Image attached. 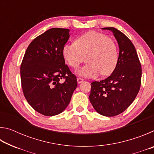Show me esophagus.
I'll return each instance as SVG.
<instances>
[{
	"label": "esophagus",
	"mask_w": 154,
	"mask_h": 154,
	"mask_svg": "<svg viewBox=\"0 0 154 154\" xmlns=\"http://www.w3.org/2000/svg\"><path fill=\"white\" fill-rule=\"evenodd\" d=\"M77 83H82L83 82V79H82V78H81V77H78L77 79Z\"/></svg>",
	"instance_id": "esophagus-1"
}]
</instances>
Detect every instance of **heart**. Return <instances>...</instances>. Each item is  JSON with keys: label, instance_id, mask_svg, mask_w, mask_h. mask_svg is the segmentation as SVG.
Masks as SVG:
<instances>
[{"label": "heart", "instance_id": "heart-1", "mask_svg": "<svg viewBox=\"0 0 154 154\" xmlns=\"http://www.w3.org/2000/svg\"><path fill=\"white\" fill-rule=\"evenodd\" d=\"M62 56L67 64L77 69L85 60L88 63L77 73L84 77H95L111 74L118 62V49L113 39L103 33L90 31L75 39V43L66 44Z\"/></svg>", "mask_w": 154, "mask_h": 154}]
</instances>
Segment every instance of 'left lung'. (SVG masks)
Masks as SVG:
<instances>
[{"mask_svg":"<svg viewBox=\"0 0 154 154\" xmlns=\"http://www.w3.org/2000/svg\"><path fill=\"white\" fill-rule=\"evenodd\" d=\"M102 29L111 31L118 41V62L110 76L91 83L89 98L97 113L113 117L126 110L137 96L141 83V65L134 45L124 33L113 27Z\"/></svg>","mask_w":154,"mask_h":154,"instance_id":"8db88e82","label":"left lung"}]
</instances>
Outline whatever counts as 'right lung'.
<instances>
[{
  "label": "right lung",
  "instance_id": "obj_1",
  "mask_svg": "<svg viewBox=\"0 0 154 154\" xmlns=\"http://www.w3.org/2000/svg\"><path fill=\"white\" fill-rule=\"evenodd\" d=\"M69 30L54 28L35 38L28 45L20 66L23 93L29 105L45 116L61 113L77 86V78L62 56L70 37ZM64 78V83L59 79Z\"/></svg>",
  "mask_w": 154,
  "mask_h": 154
}]
</instances>
